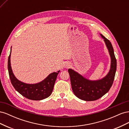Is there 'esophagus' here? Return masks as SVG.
<instances>
[{"instance_id":"34e87169","label":"esophagus","mask_w":129,"mask_h":129,"mask_svg":"<svg viewBox=\"0 0 129 129\" xmlns=\"http://www.w3.org/2000/svg\"><path fill=\"white\" fill-rule=\"evenodd\" d=\"M70 66H71V65H70V64L69 63H66V68H69Z\"/></svg>"}]
</instances>
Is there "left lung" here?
Wrapping results in <instances>:
<instances>
[{
	"instance_id": "8db88e82",
	"label": "left lung",
	"mask_w": 129,
	"mask_h": 129,
	"mask_svg": "<svg viewBox=\"0 0 129 129\" xmlns=\"http://www.w3.org/2000/svg\"><path fill=\"white\" fill-rule=\"evenodd\" d=\"M101 36L109 50L111 57V67L108 75L97 81H90L71 69H68L72 90L78 98L86 101L99 99L107 93L114 82L117 67V61L111 43L102 34Z\"/></svg>"
}]
</instances>
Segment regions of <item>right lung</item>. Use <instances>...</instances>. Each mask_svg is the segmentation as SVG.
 I'll return each mask as SVG.
<instances>
[{
	"mask_svg": "<svg viewBox=\"0 0 129 129\" xmlns=\"http://www.w3.org/2000/svg\"><path fill=\"white\" fill-rule=\"evenodd\" d=\"M10 56L11 54L8 58L9 76L12 84L19 93L27 99L35 101L44 100L51 95L57 76L60 71L49 74L47 77L40 83L33 84H26L19 81L14 76L11 66Z\"/></svg>",
	"mask_w": 129,
	"mask_h": 129,
	"instance_id": "1",
	"label": "right lung"
}]
</instances>
